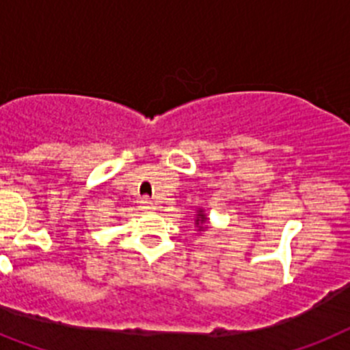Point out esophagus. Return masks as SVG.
I'll use <instances>...</instances> for the list:
<instances>
[{
	"mask_svg": "<svg viewBox=\"0 0 350 350\" xmlns=\"http://www.w3.org/2000/svg\"><path fill=\"white\" fill-rule=\"evenodd\" d=\"M140 204H142L144 210H152V208H154V204H152L149 199H142V201H140Z\"/></svg>",
	"mask_w": 350,
	"mask_h": 350,
	"instance_id": "34e87169",
	"label": "esophagus"
}]
</instances>
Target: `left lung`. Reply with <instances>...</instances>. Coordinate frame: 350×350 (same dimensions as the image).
<instances>
[{"mask_svg":"<svg viewBox=\"0 0 350 350\" xmlns=\"http://www.w3.org/2000/svg\"><path fill=\"white\" fill-rule=\"evenodd\" d=\"M196 226L199 228V231L204 230V226H206V215H204V211L199 210L198 217H196Z\"/></svg>","mask_w":350,"mask_h":350,"instance_id":"1","label":"left lung"}]
</instances>
